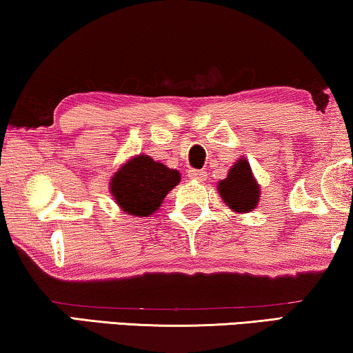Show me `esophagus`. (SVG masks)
Segmentation results:
<instances>
[{
	"mask_svg": "<svg viewBox=\"0 0 353 353\" xmlns=\"http://www.w3.org/2000/svg\"><path fill=\"white\" fill-rule=\"evenodd\" d=\"M188 176H190L192 181H197V183H204L207 178L204 170H190L188 172Z\"/></svg>",
	"mask_w": 353,
	"mask_h": 353,
	"instance_id": "34e87169",
	"label": "esophagus"
}]
</instances>
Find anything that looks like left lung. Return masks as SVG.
<instances>
[{"instance_id":"1","label":"left lung","mask_w":353,"mask_h":353,"mask_svg":"<svg viewBox=\"0 0 353 353\" xmlns=\"http://www.w3.org/2000/svg\"><path fill=\"white\" fill-rule=\"evenodd\" d=\"M216 188L225 204L238 214L254 210L260 201V186L255 181L248 159L244 157L230 168L228 176L219 181Z\"/></svg>"}]
</instances>
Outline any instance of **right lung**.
Wrapping results in <instances>:
<instances>
[{
	"instance_id": "obj_1",
	"label": "right lung",
	"mask_w": 353,
	"mask_h": 353,
	"mask_svg": "<svg viewBox=\"0 0 353 353\" xmlns=\"http://www.w3.org/2000/svg\"><path fill=\"white\" fill-rule=\"evenodd\" d=\"M180 172L139 154L123 163L110 178L109 190L125 214L149 216L163 197L180 183Z\"/></svg>"
}]
</instances>
